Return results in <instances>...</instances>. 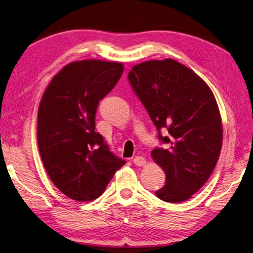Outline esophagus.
Masks as SVG:
<instances>
[{
	"instance_id": "esophagus-1",
	"label": "esophagus",
	"mask_w": 253,
	"mask_h": 253,
	"mask_svg": "<svg viewBox=\"0 0 253 253\" xmlns=\"http://www.w3.org/2000/svg\"><path fill=\"white\" fill-rule=\"evenodd\" d=\"M132 163L136 166H144L145 164H146V160L143 156H135L134 160H132Z\"/></svg>"
}]
</instances>
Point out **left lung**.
<instances>
[{
    "label": "left lung",
    "instance_id": "8db88e82",
    "mask_svg": "<svg viewBox=\"0 0 253 253\" xmlns=\"http://www.w3.org/2000/svg\"><path fill=\"white\" fill-rule=\"evenodd\" d=\"M128 80L158 138L168 145L151 154L166 174L156 196L170 203L186 201L208 181L220 156L223 129L213 92L194 71L173 59L136 65Z\"/></svg>",
    "mask_w": 253,
    "mask_h": 253
}]
</instances>
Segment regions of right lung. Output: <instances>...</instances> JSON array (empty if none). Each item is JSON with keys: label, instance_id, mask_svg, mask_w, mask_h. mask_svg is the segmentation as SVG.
<instances>
[{"label": "right lung", "instance_id": "right-lung-1", "mask_svg": "<svg viewBox=\"0 0 253 253\" xmlns=\"http://www.w3.org/2000/svg\"><path fill=\"white\" fill-rule=\"evenodd\" d=\"M123 71L121 62H71L53 77L42 96L38 111L40 155L51 181L72 200L99 198L126 163L95 131L98 104Z\"/></svg>", "mask_w": 253, "mask_h": 253}]
</instances>
